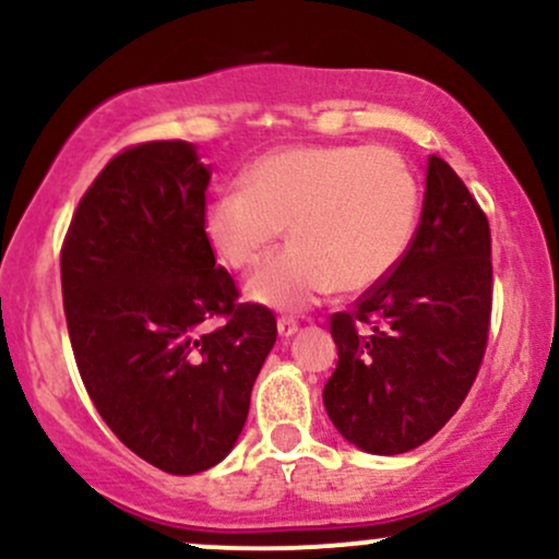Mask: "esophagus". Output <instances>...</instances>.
Listing matches in <instances>:
<instances>
[{
  "label": "esophagus",
  "mask_w": 559,
  "mask_h": 559,
  "mask_svg": "<svg viewBox=\"0 0 559 559\" xmlns=\"http://www.w3.org/2000/svg\"><path fill=\"white\" fill-rule=\"evenodd\" d=\"M299 331V323L294 318H288V316H284V318H278V333L281 336H294V333Z\"/></svg>",
  "instance_id": "34e87169"
}]
</instances>
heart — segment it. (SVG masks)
I'll list each match as a JSON object with an SVG mask.
<instances>
[{
	"label": "heart",
	"instance_id": "heart-1",
	"mask_svg": "<svg viewBox=\"0 0 559 559\" xmlns=\"http://www.w3.org/2000/svg\"><path fill=\"white\" fill-rule=\"evenodd\" d=\"M241 186L207 204L204 234L228 267L247 273L262 265L288 223L294 243L247 286L249 299L275 310L381 284L418 226V181L386 146H286L254 159Z\"/></svg>",
	"mask_w": 559,
	"mask_h": 559
}]
</instances>
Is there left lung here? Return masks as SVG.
<instances>
[{"instance_id":"obj_1","label":"left lung","mask_w":559,"mask_h":559,"mask_svg":"<svg viewBox=\"0 0 559 559\" xmlns=\"http://www.w3.org/2000/svg\"><path fill=\"white\" fill-rule=\"evenodd\" d=\"M491 323V230L476 197L428 157L407 254L349 312H333L338 362L325 413L362 452L402 454L444 428L484 362Z\"/></svg>"}]
</instances>
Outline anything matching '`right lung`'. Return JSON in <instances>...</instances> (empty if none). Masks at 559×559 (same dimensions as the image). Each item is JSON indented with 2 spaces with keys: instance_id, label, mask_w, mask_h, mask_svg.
Masks as SVG:
<instances>
[{
  "instance_id": "add662e5",
  "label": "right lung",
  "mask_w": 559,
  "mask_h": 559,
  "mask_svg": "<svg viewBox=\"0 0 559 559\" xmlns=\"http://www.w3.org/2000/svg\"><path fill=\"white\" fill-rule=\"evenodd\" d=\"M207 183L189 141L128 146L81 197L60 254L83 386L110 431L173 476L207 471L234 449L278 336L273 312L239 301L215 265Z\"/></svg>"
}]
</instances>
